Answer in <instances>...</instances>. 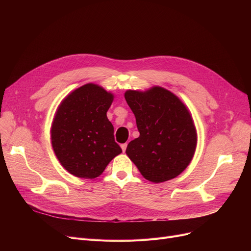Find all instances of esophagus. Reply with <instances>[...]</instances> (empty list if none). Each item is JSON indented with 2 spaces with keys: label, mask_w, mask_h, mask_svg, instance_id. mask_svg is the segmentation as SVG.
Wrapping results in <instances>:
<instances>
[{
  "label": "esophagus",
  "mask_w": 251,
  "mask_h": 251,
  "mask_svg": "<svg viewBox=\"0 0 251 251\" xmlns=\"http://www.w3.org/2000/svg\"><path fill=\"white\" fill-rule=\"evenodd\" d=\"M126 148H127V142H126V143H123V144H121V149H122V151H126Z\"/></svg>",
  "instance_id": "1"
}]
</instances>
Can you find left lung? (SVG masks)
<instances>
[{"label": "left lung", "mask_w": 251, "mask_h": 251, "mask_svg": "<svg viewBox=\"0 0 251 251\" xmlns=\"http://www.w3.org/2000/svg\"><path fill=\"white\" fill-rule=\"evenodd\" d=\"M125 100L140 134L128 143L129 159L144 178L153 183L177 177L191 162L197 141L185 105L160 86L144 92L127 90Z\"/></svg>", "instance_id": "obj_1"}]
</instances>
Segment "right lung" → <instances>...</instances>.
Instances as JSON below:
<instances>
[{"mask_svg":"<svg viewBox=\"0 0 251 251\" xmlns=\"http://www.w3.org/2000/svg\"><path fill=\"white\" fill-rule=\"evenodd\" d=\"M113 95L88 83L65 98L51 125V146L61 165L76 177L100 176L122 152L107 118Z\"/></svg>","mask_w":251,"mask_h":251,"instance_id":"add662e5","label":"right lung"}]
</instances>
